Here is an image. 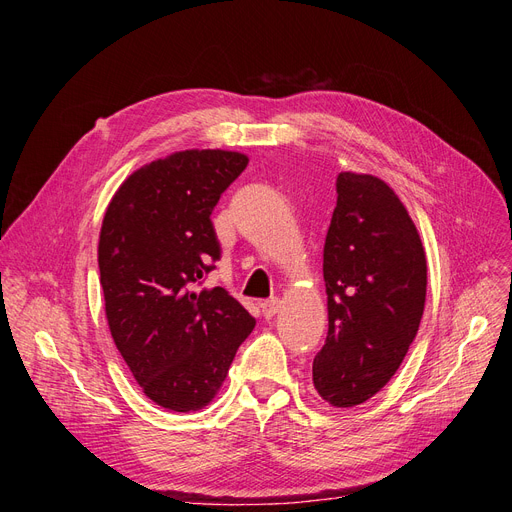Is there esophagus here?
I'll list each match as a JSON object with an SVG mask.
<instances>
[{
  "label": "esophagus",
  "instance_id": "34e87169",
  "mask_svg": "<svg viewBox=\"0 0 512 512\" xmlns=\"http://www.w3.org/2000/svg\"><path fill=\"white\" fill-rule=\"evenodd\" d=\"M261 311H263V315H265L267 319H272V317L280 311V299H278V297H272V299L263 301V303H261Z\"/></svg>",
  "mask_w": 512,
  "mask_h": 512
}]
</instances>
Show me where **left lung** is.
Masks as SVG:
<instances>
[{"mask_svg":"<svg viewBox=\"0 0 512 512\" xmlns=\"http://www.w3.org/2000/svg\"><path fill=\"white\" fill-rule=\"evenodd\" d=\"M324 245L328 338L313 384L348 409L380 392L405 359L425 307L427 261L407 207L378 176L340 172Z\"/></svg>","mask_w":512,"mask_h":512,"instance_id":"1","label":"left lung"}]
</instances>
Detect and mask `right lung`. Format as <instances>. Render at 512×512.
I'll return each mask as SVG.
<instances>
[{"instance_id": "1", "label": "right lung", "mask_w": 512, "mask_h": 512, "mask_svg": "<svg viewBox=\"0 0 512 512\" xmlns=\"http://www.w3.org/2000/svg\"><path fill=\"white\" fill-rule=\"evenodd\" d=\"M247 164L238 151H176L132 172L103 215L107 326L145 396L168 411L207 407L255 328L224 288H201L220 259L209 215Z\"/></svg>"}]
</instances>
